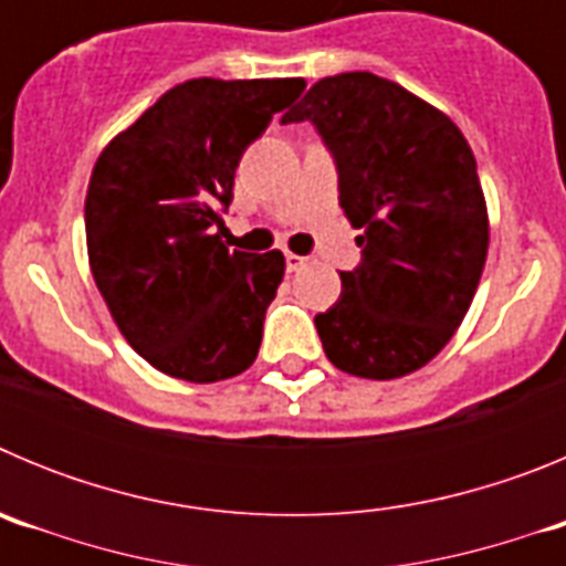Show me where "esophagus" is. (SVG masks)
Segmentation results:
<instances>
[{
  "mask_svg": "<svg viewBox=\"0 0 566 566\" xmlns=\"http://www.w3.org/2000/svg\"><path fill=\"white\" fill-rule=\"evenodd\" d=\"M306 263H308V260L300 258V254H294V252L286 254V269H289V272H300V269L306 266Z\"/></svg>",
  "mask_w": 566,
  "mask_h": 566,
  "instance_id": "34e87169",
  "label": "esophagus"
}]
</instances>
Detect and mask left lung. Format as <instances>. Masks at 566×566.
Instances as JSON below:
<instances>
[{"label":"left lung","instance_id":"obj_1","mask_svg":"<svg viewBox=\"0 0 566 566\" xmlns=\"http://www.w3.org/2000/svg\"><path fill=\"white\" fill-rule=\"evenodd\" d=\"M289 122H314L339 169L363 263L317 314L326 357L363 379L419 371L462 326L490 247L488 201L462 129L368 70L319 78Z\"/></svg>","mask_w":566,"mask_h":566}]
</instances>
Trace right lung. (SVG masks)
<instances>
[{
    "instance_id": "right-lung-1",
    "label": "right lung",
    "mask_w": 566,
    "mask_h": 566,
    "mask_svg": "<svg viewBox=\"0 0 566 566\" xmlns=\"http://www.w3.org/2000/svg\"><path fill=\"white\" fill-rule=\"evenodd\" d=\"M303 78H189L118 133L90 175V272L115 326L153 368L221 382L254 363L283 252H229L221 207L249 144Z\"/></svg>"
}]
</instances>
